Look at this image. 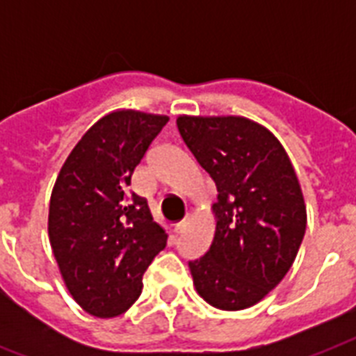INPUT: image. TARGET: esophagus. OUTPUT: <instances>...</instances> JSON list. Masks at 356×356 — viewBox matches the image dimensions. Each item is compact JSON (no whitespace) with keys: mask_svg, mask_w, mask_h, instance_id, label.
Listing matches in <instances>:
<instances>
[{"mask_svg":"<svg viewBox=\"0 0 356 356\" xmlns=\"http://www.w3.org/2000/svg\"><path fill=\"white\" fill-rule=\"evenodd\" d=\"M186 229V220H183V222L175 223V227H173V231H175V234H181Z\"/></svg>","mask_w":356,"mask_h":356,"instance_id":"34e87169","label":"esophagus"}]
</instances>
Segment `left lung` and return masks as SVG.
I'll return each mask as SVG.
<instances>
[{
	"label": "left lung",
	"instance_id": "8db88e82",
	"mask_svg": "<svg viewBox=\"0 0 356 356\" xmlns=\"http://www.w3.org/2000/svg\"><path fill=\"white\" fill-rule=\"evenodd\" d=\"M179 133L216 183V233L190 260L195 290L222 310L257 305L292 268L307 229L298 175L281 142L242 116H179Z\"/></svg>",
	"mask_w": 356,
	"mask_h": 356
}]
</instances>
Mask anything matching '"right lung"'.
Here are the masks:
<instances>
[{"mask_svg":"<svg viewBox=\"0 0 356 356\" xmlns=\"http://www.w3.org/2000/svg\"><path fill=\"white\" fill-rule=\"evenodd\" d=\"M168 116L116 111L77 142L49 203V242L72 298L92 316L123 314L168 234L147 201L129 194L131 175Z\"/></svg>","mask_w":356,"mask_h":356,"instance_id":"1","label":"right lung"}]
</instances>
